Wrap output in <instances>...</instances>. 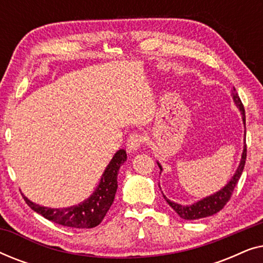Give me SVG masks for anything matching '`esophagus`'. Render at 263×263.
Instances as JSON below:
<instances>
[{"label":"esophagus","mask_w":263,"mask_h":263,"mask_svg":"<svg viewBox=\"0 0 263 263\" xmlns=\"http://www.w3.org/2000/svg\"><path fill=\"white\" fill-rule=\"evenodd\" d=\"M143 142V136L140 134H132L129 136L128 142H127V148L128 152H134V151H138L140 147H141Z\"/></svg>","instance_id":"esophagus-1"}]
</instances>
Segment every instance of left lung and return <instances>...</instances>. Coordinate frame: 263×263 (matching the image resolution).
<instances>
[{
  "mask_svg": "<svg viewBox=\"0 0 263 263\" xmlns=\"http://www.w3.org/2000/svg\"><path fill=\"white\" fill-rule=\"evenodd\" d=\"M231 96L233 98V102H235V104H236V106L238 107L240 111L244 128H246V111H244V106H243L242 102H240L238 93L236 92L235 87H233V89H232ZM244 136H246V130H244ZM246 159H247V145H246V138H244L243 152H242V157H240L238 167H237L235 175H233L231 179L228 182V184H226L225 186H222L219 192L212 194V195H210V196L203 197V199H201L200 201H197V202L193 203V204H186V206L185 204H181V203L175 202V201L168 200L167 197L163 194L164 199L168 204H170V207L172 208V210H174L182 219H185V220H197V219H201V218L211 217V215H213L215 213H218L219 211H221L222 208H224L225 204L229 202L230 197H231V195H232L233 189L236 188L237 183H238L240 176H242L244 165H246ZM157 164L160 168V174H161L163 167H161L159 161H157Z\"/></svg>",
  "mask_w": 263,
  "mask_h": 263,
  "instance_id": "1",
  "label": "left lung"
}]
</instances>
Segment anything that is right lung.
<instances>
[{
    "mask_svg": "<svg viewBox=\"0 0 263 263\" xmlns=\"http://www.w3.org/2000/svg\"><path fill=\"white\" fill-rule=\"evenodd\" d=\"M127 160V153L120 149L115 153L112 159L102 175L97 189L88 199L79 204L64 208H50L37 204L24 195V200L34 212L42 214L45 219L56 224L75 229H92L103 221L107 211L114 202L117 192V175L121 165Z\"/></svg>",
    "mask_w": 263,
    "mask_h": 263,
    "instance_id": "1",
    "label": "right lung"
}]
</instances>
